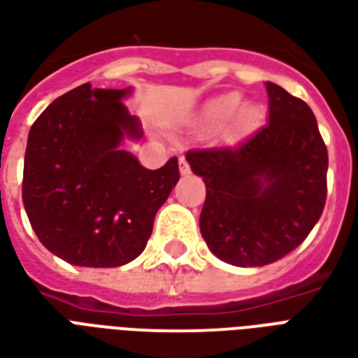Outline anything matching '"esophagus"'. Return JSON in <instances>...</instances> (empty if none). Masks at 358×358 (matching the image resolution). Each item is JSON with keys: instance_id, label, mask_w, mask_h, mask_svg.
I'll return each mask as SVG.
<instances>
[{"instance_id": "34e87169", "label": "esophagus", "mask_w": 358, "mask_h": 358, "mask_svg": "<svg viewBox=\"0 0 358 358\" xmlns=\"http://www.w3.org/2000/svg\"><path fill=\"white\" fill-rule=\"evenodd\" d=\"M180 172H182V174H187V172H189V164H187V161L184 157L180 159Z\"/></svg>"}]
</instances>
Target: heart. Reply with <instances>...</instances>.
<instances>
[{
    "mask_svg": "<svg viewBox=\"0 0 358 358\" xmlns=\"http://www.w3.org/2000/svg\"><path fill=\"white\" fill-rule=\"evenodd\" d=\"M240 95L238 94H226L220 95L217 99H213L210 103L205 105V109L201 110V122L205 128H218V126L226 124L228 120H236L238 128H248L253 120H255L257 113L253 107H241L240 109ZM238 115H236L235 113Z\"/></svg>",
    "mask_w": 358,
    "mask_h": 358,
    "instance_id": "1",
    "label": "heart"
}]
</instances>
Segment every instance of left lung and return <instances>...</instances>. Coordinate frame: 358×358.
I'll return each instance as SVG.
<instances>
[{
  "label": "left lung",
  "instance_id": "left-lung-1",
  "mask_svg": "<svg viewBox=\"0 0 358 358\" xmlns=\"http://www.w3.org/2000/svg\"><path fill=\"white\" fill-rule=\"evenodd\" d=\"M268 120L238 145L189 149L205 182L199 226L224 263L264 266L301 245L326 205L328 149L307 103L272 82Z\"/></svg>",
  "mask_w": 358,
  "mask_h": 358
}]
</instances>
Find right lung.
<instances>
[{"mask_svg": "<svg viewBox=\"0 0 358 358\" xmlns=\"http://www.w3.org/2000/svg\"><path fill=\"white\" fill-rule=\"evenodd\" d=\"M126 90L92 84L57 97L30 128L22 203L43 248L76 266L110 268L148 245L157 210L180 180L178 159L149 171L120 149L141 138L120 101Z\"/></svg>", "mask_w": 358, "mask_h": 358, "instance_id": "right-lung-1", "label": "right lung"}]
</instances>
